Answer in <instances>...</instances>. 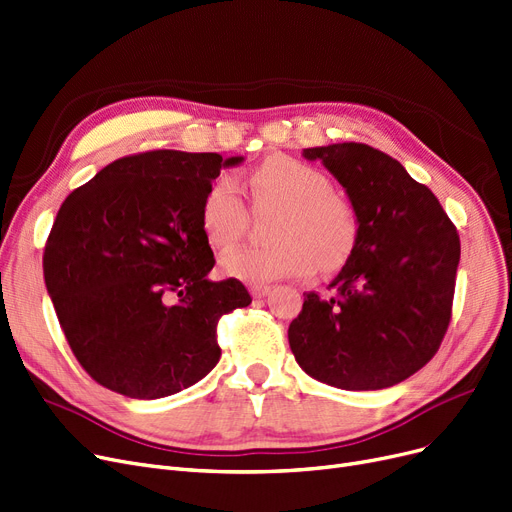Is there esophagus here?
I'll return each instance as SVG.
<instances>
[{"label":"esophagus","mask_w":512,"mask_h":512,"mask_svg":"<svg viewBox=\"0 0 512 512\" xmlns=\"http://www.w3.org/2000/svg\"><path fill=\"white\" fill-rule=\"evenodd\" d=\"M270 293H272V286H268V284H253L251 286L253 299H263V297H268Z\"/></svg>","instance_id":"1"}]
</instances>
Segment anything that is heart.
I'll return each mask as SVG.
<instances>
[{
  "label": "heart",
  "instance_id": "obj_1",
  "mask_svg": "<svg viewBox=\"0 0 512 512\" xmlns=\"http://www.w3.org/2000/svg\"><path fill=\"white\" fill-rule=\"evenodd\" d=\"M255 211L278 209L270 226L268 247L234 253L221 261L228 278L268 284L282 278H303L335 272L351 259L360 244L358 209L347 196L330 190L328 175L299 159L274 154L247 175ZM201 230L219 253L234 251L249 224L238 186L219 177L203 194L198 209Z\"/></svg>",
  "mask_w": 512,
  "mask_h": 512
}]
</instances>
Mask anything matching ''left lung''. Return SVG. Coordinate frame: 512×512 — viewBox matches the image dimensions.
Instances as JSON below:
<instances>
[{"label": "left lung", "instance_id": "8db88e82", "mask_svg": "<svg viewBox=\"0 0 512 512\" xmlns=\"http://www.w3.org/2000/svg\"><path fill=\"white\" fill-rule=\"evenodd\" d=\"M353 207L362 234L330 286L305 293L288 326L297 364L320 383L376 391L406 381L441 345L452 318L460 238L435 194L389 154L358 142L305 148Z\"/></svg>", "mask_w": 512, "mask_h": 512}]
</instances>
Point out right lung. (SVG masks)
<instances>
[{
	"mask_svg": "<svg viewBox=\"0 0 512 512\" xmlns=\"http://www.w3.org/2000/svg\"><path fill=\"white\" fill-rule=\"evenodd\" d=\"M242 161L152 150L66 196L43 278L75 358L102 387L159 399L217 366V320L251 295L234 278L209 280L215 259L198 209L219 171Z\"/></svg>",
	"mask_w": 512,
	"mask_h": 512,
	"instance_id": "add662e5",
	"label": "right lung"
}]
</instances>
